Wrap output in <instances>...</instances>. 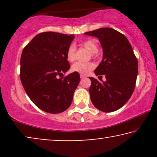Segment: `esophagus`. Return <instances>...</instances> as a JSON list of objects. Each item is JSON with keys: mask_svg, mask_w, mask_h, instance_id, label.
I'll return each instance as SVG.
<instances>
[{"mask_svg": "<svg viewBox=\"0 0 157 157\" xmlns=\"http://www.w3.org/2000/svg\"><path fill=\"white\" fill-rule=\"evenodd\" d=\"M80 77H81V78H86V76L85 75L81 74V75H80Z\"/></svg>", "mask_w": 157, "mask_h": 157, "instance_id": "obj_1", "label": "esophagus"}]
</instances>
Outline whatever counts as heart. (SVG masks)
Segmentation results:
<instances>
[{
	"mask_svg": "<svg viewBox=\"0 0 157 157\" xmlns=\"http://www.w3.org/2000/svg\"><path fill=\"white\" fill-rule=\"evenodd\" d=\"M81 46L84 47L94 56L98 51V44L95 39H87L81 43ZM66 59L68 61L73 62L76 59V48L74 46H70L66 51ZM95 67L92 62H76L71 66V71L74 72L79 73L81 74H87Z\"/></svg>",
	"mask_w": 157,
	"mask_h": 157,
	"instance_id": "b5f03b06",
	"label": "heart"
}]
</instances>
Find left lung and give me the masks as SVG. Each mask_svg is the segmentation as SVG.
<instances>
[{
  "label": "left lung",
  "mask_w": 157,
  "mask_h": 157,
  "mask_svg": "<svg viewBox=\"0 0 157 157\" xmlns=\"http://www.w3.org/2000/svg\"><path fill=\"white\" fill-rule=\"evenodd\" d=\"M96 36L103 48V59L94 71L101 81L89 77L90 97L94 106L104 112L121 108L132 96L136 86L138 61L129 41L123 34L111 28L86 32ZM106 76L102 81V75Z\"/></svg>",
  "instance_id": "left-lung-1"
}]
</instances>
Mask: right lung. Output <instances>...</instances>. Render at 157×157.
<instances>
[{
  "instance_id": "add662e5",
  "label": "right lung",
  "mask_w": 157,
  "mask_h": 157,
  "mask_svg": "<svg viewBox=\"0 0 157 157\" xmlns=\"http://www.w3.org/2000/svg\"><path fill=\"white\" fill-rule=\"evenodd\" d=\"M74 38L73 34L44 32L36 35L23 50L21 83L30 99L47 113L66 111L80 81L77 72L63 76L70 68L66 51Z\"/></svg>"
}]
</instances>
